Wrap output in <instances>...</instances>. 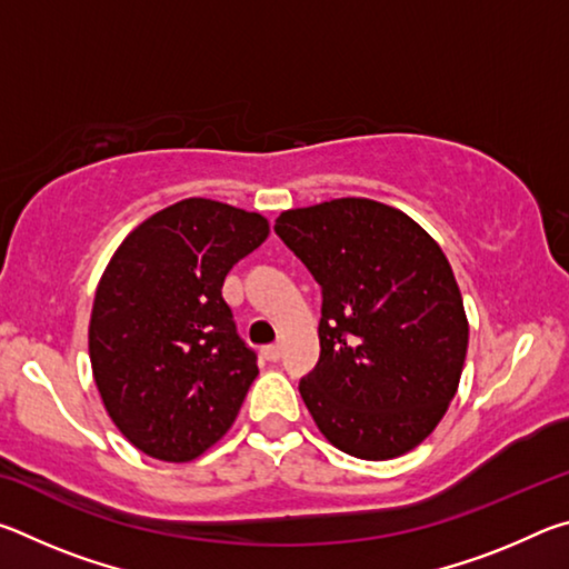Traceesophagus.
I'll use <instances>...</instances> for the list:
<instances>
[{"label": "esophagus", "mask_w": 569, "mask_h": 569, "mask_svg": "<svg viewBox=\"0 0 569 569\" xmlns=\"http://www.w3.org/2000/svg\"><path fill=\"white\" fill-rule=\"evenodd\" d=\"M263 359L266 361H278V359H281V346H266Z\"/></svg>", "instance_id": "1"}]
</instances>
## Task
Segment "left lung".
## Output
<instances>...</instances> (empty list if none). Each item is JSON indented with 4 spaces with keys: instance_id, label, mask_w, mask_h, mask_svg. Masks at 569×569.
<instances>
[{
    "instance_id": "left-lung-1",
    "label": "left lung",
    "mask_w": 569,
    "mask_h": 569,
    "mask_svg": "<svg viewBox=\"0 0 569 569\" xmlns=\"http://www.w3.org/2000/svg\"><path fill=\"white\" fill-rule=\"evenodd\" d=\"M276 233L321 286V356L298 383L321 435L383 461L419 447L449 409L469 321L445 250L369 198L283 210Z\"/></svg>"
}]
</instances>
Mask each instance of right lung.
<instances>
[{
  "mask_svg": "<svg viewBox=\"0 0 569 569\" xmlns=\"http://www.w3.org/2000/svg\"><path fill=\"white\" fill-rule=\"evenodd\" d=\"M268 233L261 213L186 198L112 253L90 316L92 379L142 455L190 461L233 427L258 366L220 288Z\"/></svg>",
  "mask_w": 569,
  "mask_h": 569,
  "instance_id": "add662e5",
  "label": "right lung"
}]
</instances>
